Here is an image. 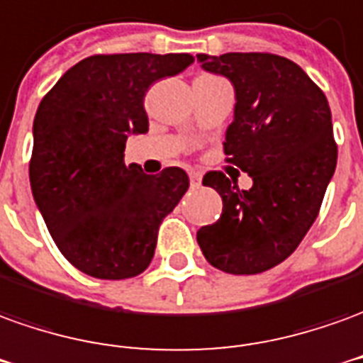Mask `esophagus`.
Returning <instances> with one entry per match:
<instances>
[{"label":"esophagus","instance_id":"34e87169","mask_svg":"<svg viewBox=\"0 0 363 363\" xmlns=\"http://www.w3.org/2000/svg\"><path fill=\"white\" fill-rule=\"evenodd\" d=\"M189 177H190V184H192V186H200V182H202V174H200L199 171H190Z\"/></svg>","mask_w":363,"mask_h":363}]
</instances>
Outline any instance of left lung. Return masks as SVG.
Segmentation results:
<instances>
[{"label": "left lung", "instance_id": "left-lung-1", "mask_svg": "<svg viewBox=\"0 0 363 363\" xmlns=\"http://www.w3.org/2000/svg\"><path fill=\"white\" fill-rule=\"evenodd\" d=\"M200 67L225 76L235 92L234 121L225 131L228 163L252 177L240 190L225 174L202 184L222 196V216L196 240L216 269L255 275L285 261L318 216L338 147L328 100L303 68L269 52L196 55Z\"/></svg>", "mask_w": 363, "mask_h": 363}]
</instances>
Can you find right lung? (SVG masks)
Masks as SVG:
<instances>
[{"mask_svg":"<svg viewBox=\"0 0 363 363\" xmlns=\"http://www.w3.org/2000/svg\"><path fill=\"white\" fill-rule=\"evenodd\" d=\"M194 62L179 55H96L80 60L39 104L29 179L60 253L96 279L149 267L163 218L189 189L179 167L145 174L125 164L129 135L149 131L143 98L153 82Z\"/></svg>","mask_w":363,"mask_h":363,"instance_id":"add662e5","label":"right lung"}]
</instances>
